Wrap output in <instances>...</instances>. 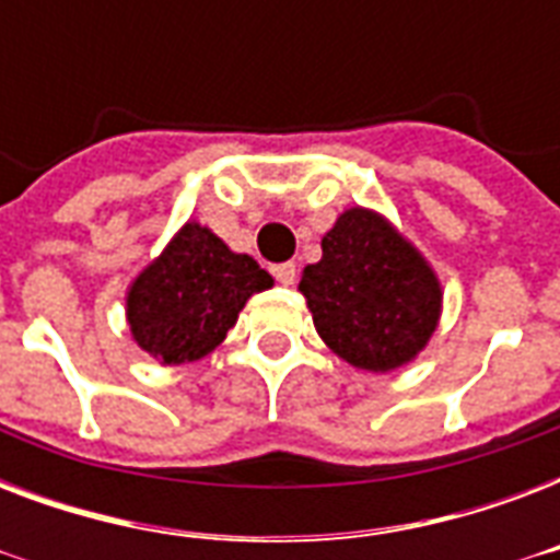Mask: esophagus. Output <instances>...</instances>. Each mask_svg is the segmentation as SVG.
<instances>
[{"mask_svg":"<svg viewBox=\"0 0 560 560\" xmlns=\"http://www.w3.org/2000/svg\"><path fill=\"white\" fill-rule=\"evenodd\" d=\"M270 272L276 276V281H279V284H293V281H296V264L293 261L276 264Z\"/></svg>","mask_w":560,"mask_h":560,"instance_id":"1","label":"esophagus"}]
</instances>
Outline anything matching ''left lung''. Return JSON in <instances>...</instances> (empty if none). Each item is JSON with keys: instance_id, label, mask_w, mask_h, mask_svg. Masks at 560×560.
Listing matches in <instances>:
<instances>
[{"instance_id": "8db88e82", "label": "left lung", "mask_w": 560, "mask_h": 560, "mask_svg": "<svg viewBox=\"0 0 560 560\" xmlns=\"http://www.w3.org/2000/svg\"><path fill=\"white\" fill-rule=\"evenodd\" d=\"M314 325L351 366L389 372L435 331L442 288L427 261L366 209H349L323 237V261L302 272Z\"/></svg>"}]
</instances>
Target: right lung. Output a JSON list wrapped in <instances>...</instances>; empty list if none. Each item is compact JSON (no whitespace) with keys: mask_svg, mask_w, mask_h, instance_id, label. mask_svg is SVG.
I'll list each match as a JSON object with an SVG mask.
<instances>
[{"mask_svg":"<svg viewBox=\"0 0 560 560\" xmlns=\"http://www.w3.org/2000/svg\"><path fill=\"white\" fill-rule=\"evenodd\" d=\"M267 288L270 272L249 255H235L214 232L186 223L133 281L127 323L136 342L165 366L191 363L220 346L246 299Z\"/></svg>","mask_w":560,"mask_h":560,"instance_id":"right-lung-1","label":"right lung"}]
</instances>
